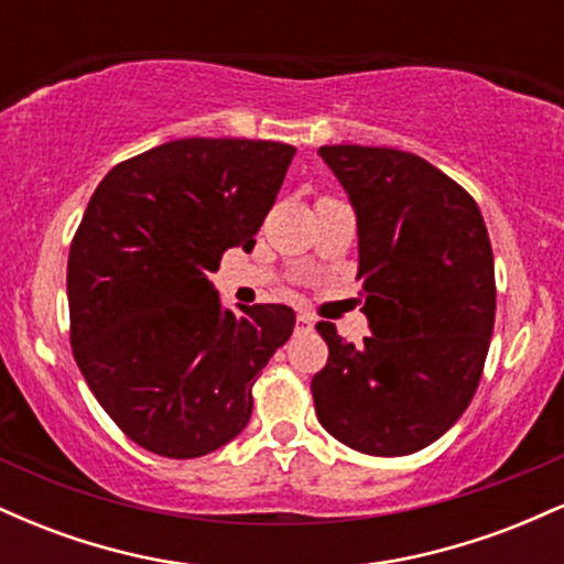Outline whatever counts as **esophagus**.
<instances>
[{
	"label": "esophagus",
	"instance_id": "esophagus-1",
	"mask_svg": "<svg viewBox=\"0 0 564 564\" xmlns=\"http://www.w3.org/2000/svg\"><path fill=\"white\" fill-rule=\"evenodd\" d=\"M313 318H310V315H304V313H300L296 315V332H313Z\"/></svg>",
	"mask_w": 564,
	"mask_h": 564
}]
</instances>
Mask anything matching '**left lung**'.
<instances>
[{"label":"left lung","mask_w":564,"mask_h":564,"mask_svg":"<svg viewBox=\"0 0 564 564\" xmlns=\"http://www.w3.org/2000/svg\"><path fill=\"white\" fill-rule=\"evenodd\" d=\"M358 219L364 345L321 321L328 364L313 377L318 422L368 456L443 437L480 384L496 321L494 249L475 198L394 148L323 145Z\"/></svg>","instance_id":"left-lung-1"}]
</instances>
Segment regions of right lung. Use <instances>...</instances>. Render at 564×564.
Listing matches in <instances>:
<instances>
[{"mask_svg":"<svg viewBox=\"0 0 564 564\" xmlns=\"http://www.w3.org/2000/svg\"><path fill=\"white\" fill-rule=\"evenodd\" d=\"M296 148L185 138L113 166L68 254L70 347L97 403L145 451L196 458L241 435L286 345V304L225 307L209 273L254 249Z\"/></svg>","mask_w":564,"mask_h":564,"instance_id":"obj_1","label":"right lung"}]
</instances>
